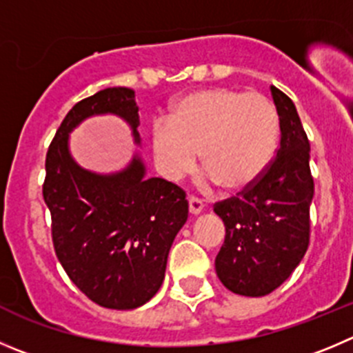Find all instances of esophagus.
Here are the masks:
<instances>
[{
  "label": "esophagus",
  "instance_id": "34e87169",
  "mask_svg": "<svg viewBox=\"0 0 353 353\" xmlns=\"http://www.w3.org/2000/svg\"><path fill=\"white\" fill-rule=\"evenodd\" d=\"M188 203H190V214H193V216H199L203 210L202 200L195 199V196H190V199H188Z\"/></svg>",
  "mask_w": 353,
  "mask_h": 353
}]
</instances>
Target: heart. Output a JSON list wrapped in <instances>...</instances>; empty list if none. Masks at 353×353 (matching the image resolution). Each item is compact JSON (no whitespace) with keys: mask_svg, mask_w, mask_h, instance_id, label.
I'll list each match as a JSON object with an SVG mask.
<instances>
[{"mask_svg":"<svg viewBox=\"0 0 353 353\" xmlns=\"http://www.w3.org/2000/svg\"><path fill=\"white\" fill-rule=\"evenodd\" d=\"M281 121L270 99L258 92L203 88L170 106L154 125L151 153L158 172L177 183L196 165L226 192H242L268 169L279 146Z\"/></svg>","mask_w":353,"mask_h":353,"instance_id":"1","label":"heart"}]
</instances>
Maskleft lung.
<instances>
[{
    "mask_svg": "<svg viewBox=\"0 0 353 353\" xmlns=\"http://www.w3.org/2000/svg\"><path fill=\"white\" fill-rule=\"evenodd\" d=\"M281 121V148L266 172L239 196L214 207L226 236L216 256V273L240 296L275 291L305 256L310 239V143L294 102L270 87Z\"/></svg>",
    "mask_w": 353,
    "mask_h": 353,
    "instance_id": "1",
    "label": "left lung"
}]
</instances>
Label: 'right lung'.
Returning a JSON list of instances; mask_svg holds the SVG:
<instances>
[{
	"mask_svg": "<svg viewBox=\"0 0 353 353\" xmlns=\"http://www.w3.org/2000/svg\"><path fill=\"white\" fill-rule=\"evenodd\" d=\"M102 114L121 118L141 146L132 88H104L83 99L65 114L48 148L43 199L52 214L55 254L69 279L97 305L132 310L160 289L170 247L188 219V200L176 184L146 177L139 151L117 172L81 167L69 136Z\"/></svg>",
	"mask_w": 353,
	"mask_h": 353,
	"instance_id": "obj_1",
	"label": "right lung"
}]
</instances>
